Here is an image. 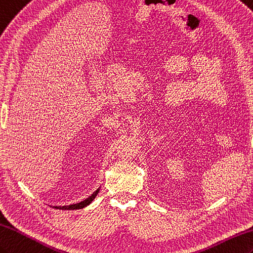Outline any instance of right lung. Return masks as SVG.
<instances>
[{
  "label": "right lung",
  "mask_w": 253,
  "mask_h": 253,
  "mask_svg": "<svg viewBox=\"0 0 253 253\" xmlns=\"http://www.w3.org/2000/svg\"><path fill=\"white\" fill-rule=\"evenodd\" d=\"M99 190V189H98ZM98 190H96L92 196H89L87 199H85L84 201H81V203L77 204V205H71V206H64V207H58L59 209H64V210H68V209H82V208L88 206L89 204L92 203L93 199L96 197V195L98 194Z\"/></svg>",
  "instance_id": "obj_1"
}]
</instances>
